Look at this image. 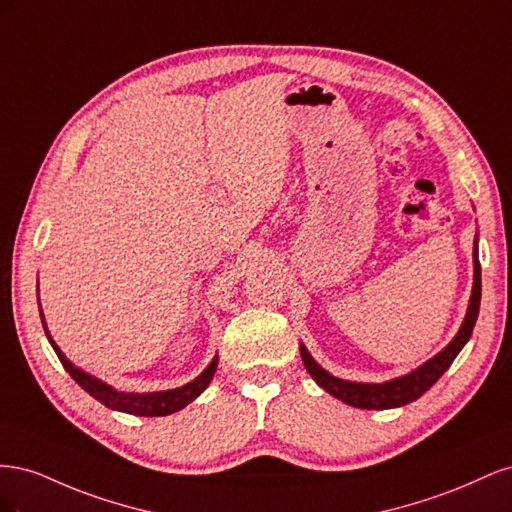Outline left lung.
I'll return each instance as SVG.
<instances>
[{
    "label": "left lung",
    "instance_id": "1",
    "mask_svg": "<svg viewBox=\"0 0 512 512\" xmlns=\"http://www.w3.org/2000/svg\"><path fill=\"white\" fill-rule=\"evenodd\" d=\"M474 284H472V294H470V303H468V312L466 318H463L461 327L457 335L444 346L436 356H431L429 361L423 365H418L412 369L410 374H404L393 380L386 382H352V380H342L329 374L327 369L320 367L314 356L309 354V350L301 344V359L305 369L309 371V376L316 380L318 386H322L329 395L342 399L344 404L354 406V408H363V410H389V408H399L416 401L423 393H427L433 384L440 380L444 371L451 367L455 361V356L461 352V348L468 344V339L472 337L474 324L478 318V309H480V262H478V237H474Z\"/></svg>",
    "mask_w": 512,
    "mask_h": 512
}]
</instances>
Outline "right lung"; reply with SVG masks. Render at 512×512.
Listing matches in <instances>:
<instances>
[{"mask_svg":"<svg viewBox=\"0 0 512 512\" xmlns=\"http://www.w3.org/2000/svg\"><path fill=\"white\" fill-rule=\"evenodd\" d=\"M38 307H40V299H38ZM40 318H42V327L46 333V339L53 346L55 354L59 356L61 365L68 371V374L74 378V382L85 389L91 397L98 399L100 404H104L106 408L117 410V412H126V414H134V416H166L179 412L181 408H185L194 401L200 393H203L209 382L213 380L215 369H218V354L213 356V361L203 369V374L198 378H194L192 382L177 386V389H168V391H156V393H126V391H117L115 386H111L108 382L87 374L81 367H76L72 361L66 359V354L59 350V346L53 342V337L46 329L44 322V314L40 307Z\"/></svg>","mask_w":512,"mask_h":512,"instance_id":"right-lung-1","label":"right lung"}]
</instances>
